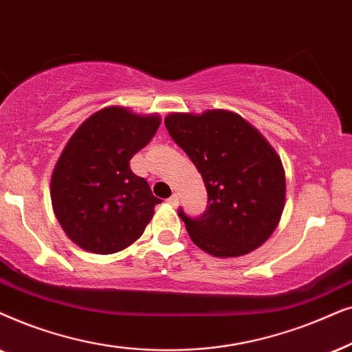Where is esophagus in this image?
Masks as SVG:
<instances>
[{"instance_id":"34e87169","label":"esophagus","mask_w":352,"mask_h":352,"mask_svg":"<svg viewBox=\"0 0 352 352\" xmlns=\"http://www.w3.org/2000/svg\"><path fill=\"white\" fill-rule=\"evenodd\" d=\"M167 203L170 204V206H173V208H175V206H179V195H172L170 198L167 199Z\"/></svg>"}]
</instances>
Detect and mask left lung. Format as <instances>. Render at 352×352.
Returning a JSON list of instances; mask_svg holds the SVG:
<instances>
[{
    "instance_id": "obj_1",
    "label": "left lung",
    "mask_w": 352,
    "mask_h": 352,
    "mask_svg": "<svg viewBox=\"0 0 352 352\" xmlns=\"http://www.w3.org/2000/svg\"><path fill=\"white\" fill-rule=\"evenodd\" d=\"M164 122L208 190L199 219L179 212L191 241L214 257H240L264 245L287 198L282 159L264 135L228 109L170 112Z\"/></svg>"
}]
</instances>
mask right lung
I'll return each instance as SVG.
<instances>
[{
    "mask_svg": "<svg viewBox=\"0 0 352 352\" xmlns=\"http://www.w3.org/2000/svg\"><path fill=\"white\" fill-rule=\"evenodd\" d=\"M161 116L106 106L80 124L51 173V204L72 243L114 254L143 235L161 203L130 159L154 137Z\"/></svg>",
    "mask_w": 352,
    "mask_h": 352,
    "instance_id": "1",
    "label": "right lung"
}]
</instances>
